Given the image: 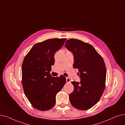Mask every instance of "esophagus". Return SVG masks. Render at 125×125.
Masks as SVG:
<instances>
[{"label":"esophagus","mask_w":125,"mask_h":125,"mask_svg":"<svg viewBox=\"0 0 125 125\" xmlns=\"http://www.w3.org/2000/svg\"><path fill=\"white\" fill-rule=\"evenodd\" d=\"M66 82H67V83H70V82H71V81H70V78H69V77H66Z\"/></svg>","instance_id":"obj_1"}]
</instances>
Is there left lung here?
<instances>
[{"label":"left lung","instance_id":"left-lung-1","mask_svg":"<svg viewBox=\"0 0 125 125\" xmlns=\"http://www.w3.org/2000/svg\"><path fill=\"white\" fill-rule=\"evenodd\" d=\"M65 47L73 52V67L78 69L81 82H71L74 91L69 100L75 108L86 110L99 101L105 87L106 69L101 56L91 44L77 39L66 41Z\"/></svg>","mask_w":125,"mask_h":125}]
</instances>
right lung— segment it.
I'll return each mask as SVG.
<instances>
[{
	"label": "right lung",
	"mask_w": 125,
	"mask_h": 125,
	"mask_svg": "<svg viewBox=\"0 0 125 125\" xmlns=\"http://www.w3.org/2000/svg\"><path fill=\"white\" fill-rule=\"evenodd\" d=\"M66 38L47 39L34 45L24 59L22 83L24 93L32 106L45 111L53 107L56 95L66 83L63 75L52 77L50 73L54 65V54Z\"/></svg>",
	"instance_id": "add662e5"
}]
</instances>
